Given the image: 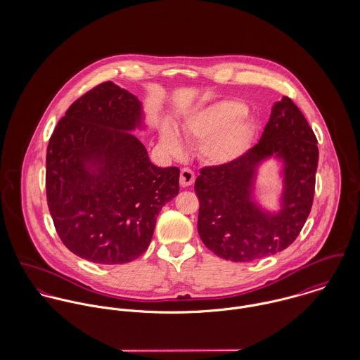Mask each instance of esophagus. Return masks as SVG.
I'll return each instance as SVG.
<instances>
[{"mask_svg": "<svg viewBox=\"0 0 360 360\" xmlns=\"http://www.w3.org/2000/svg\"><path fill=\"white\" fill-rule=\"evenodd\" d=\"M194 180H195V174L191 169H188V167L181 169V172H180V186L181 187H190L194 183Z\"/></svg>", "mask_w": 360, "mask_h": 360, "instance_id": "esophagus-1", "label": "esophagus"}]
</instances>
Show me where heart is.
<instances>
[{"mask_svg": "<svg viewBox=\"0 0 360 360\" xmlns=\"http://www.w3.org/2000/svg\"><path fill=\"white\" fill-rule=\"evenodd\" d=\"M245 109V103L237 100L210 103L190 115L181 131L187 139L202 141L201 154L210 165L231 163L248 151L257 133ZM160 143L170 154L181 151V140L170 127L160 131Z\"/></svg>", "mask_w": 360, "mask_h": 360, "instance_id": "b5f03b06", "label": "heart"}]
</instances>
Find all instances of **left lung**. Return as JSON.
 Instances as JSON below:
<instances>
[{"instance_id":"1","label":"left lung","mask_w":360,"mask_h":360,"mask_svg":"<svg viewBox=\"0 0 360 360\" xmlns=\"http://www.w3.org/2000/svg\"><path fill=\"white\" fill-rule=\"evenodd\" d=\"M281 162L283 190L279 209L257 202L258 167ZM317 140L300 108L288 97L274 103L257 146L240 159L209 166L195 180L200 200L198 233L214 255L252 262L281 252L302 230L314 195Z\"/></svg>"}]
</instances>
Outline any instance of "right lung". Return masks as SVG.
<instances>
[{
    "label": "right lung",
    "instance_id": "obj_1",
    "mask_svg": "<svg viewBox=\"0 0 360 360\" xmlns=\"http://www.w3.org/2000/svg\"><path fill=\"white\" fill-rule=\"evenodd\" d=\"M140 100L106 82L72 103L47 148L53 226L75 255L101 264L141 257L162 206L179 194L180 170L158 167L131 134L146 130Z\"/></svg>",
    "mask_w": 360,
    "mask_h": 360
}]
</instances>
